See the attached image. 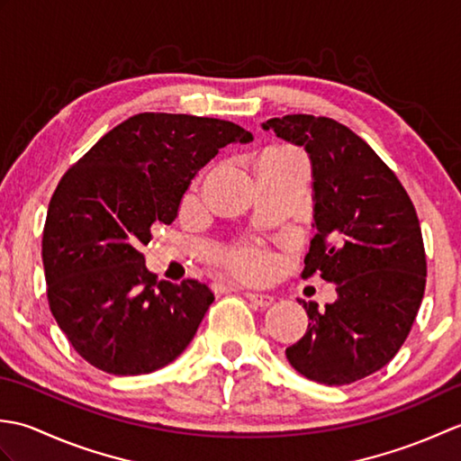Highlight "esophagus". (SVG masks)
Wrapping results in <instances>:
<instances>
[{
    "label": "esophagus",
    "instance_id": "34e87169",
    "mask_svg": "<svg viewBox=\"0 0 461 461\" xmlns=\"http://www.w3.org/2000/svg\"><path fill=\"white\" fill-rule=\"evenodd\" d=\"M246 297L253 303V305H258V307H269L273 303V297L267 295V293H251V291H248Z\"/></svg>",
    "mask_w": 461,
    "mask_h": 461
}]
</instances>
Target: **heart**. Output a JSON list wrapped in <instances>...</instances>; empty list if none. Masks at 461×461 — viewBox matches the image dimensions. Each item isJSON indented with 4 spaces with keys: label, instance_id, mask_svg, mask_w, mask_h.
I'll return each mask as SVG.
<instances>
[{
    "label": "heart",
    "instance_id": "b5f03b06",
    "mask_svg": "<svg viewBox=\"0 0 461 461\" xmlns=\"http://www.w3.org/2000/svg\"><path fill=\"white\" fill-rule=\"evenodd\" d=\"M271 150H291V149H287V146H276V149H271ZM225 263H228L230 269L240 273V276L258 279L267 273L271 258L261 249L246 248V249L230 253V256L225 258Z\"/></svg>",
    "mask_w": 461,
    "mask_h": 461
}]
</instances>
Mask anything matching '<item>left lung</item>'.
Returning <instances> with one entry per match:
<instances>
[{
    "instance_id": "obj_1",
    "label": "left lung",
    "mask_w": 461,
    "mask_h": 461,
    "mask_svg": "<svg viewBox=\"0 0 461 461\" xmlns=\"http://www.w3.org/2000/svg\"><path fill=\"white\" fill-rule=\"evenodd\" d=\"M305 146L312 164L315 238L301 277L319 271L339 299L309 315L291 366L329 386L380 370L404 345L426 287L422 230L404 185L358 134L327 116L287 114L263 124Z\"/></svg>"
}]
</instances>
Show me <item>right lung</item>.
I'll return each mask as SVG.
<instances>
[{
  "label": "right lung",
  "instance_id": "obj_1",
  "mask_svg": "<svg viewBox=\"0 0 461 461\" xmlns=\"http://www.w3.org/2000/svg\"><path fill=\"white\" fill-rule=\"evenodd\" d=\"M251 132L230 121L140 113L106 132L59 180L41 256L47 301L79 355L116 376L149 375L180 357L212 305L198 279L156 283L142 246L172 223L192 178Z\"/></svg>",
  "mask_w": 461,
  "mask_h": 461
}]
</instances>
